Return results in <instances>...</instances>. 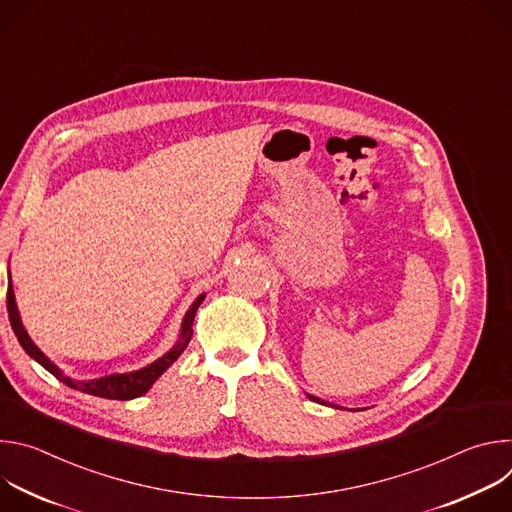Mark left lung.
I'll use <instances>...</instances> for the list:
<instances>
[{
	"instance_id": "8db88e82",
	"label": "left lung",
	"mask_w": 512,
	"mask_h": 512,
	"mask_svg": "<svg viewBox=\"0 0 512 512\" xmlns=\"http://www.w3.org/2000/svg\"><path fill=\"white\" fill-rule=\"evenodd\" d=\"M312 401H316V403H322V405H326V401H322V399H318V397H314V395H308Z\"/></svg>"
}]
</instances>
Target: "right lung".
I'll list each match as a JSON object with an SVG mask.
<instances>
[{"instance_id":"1","label":"right lung","mask_w":512,"mask_h":512,"mask_svg":"<svg viewBox=\"0 0 512 512\" xmlns=\"http://www.w3.org/2000/svg\"><path fill=\"white\" fill-rule=\"evenodd\" d=\"M202 300H204V294L194 300V304L190 306V310L186 312V316L182 320V330H180L178 342L162 358L154 360L152 364H148V367H143V369L133 371V373L107 375V377L91 379V381H77V379L66 377L56 367V364L32 342V338L28 336V332H26L22 320H20V312H18L16 296H14V287H12V277H10V283H8V316H10V324H12L14 334L18 336L22 348L30 354V358H34L38 364H42V367L48 373H52L60 383H64L70 389H77L81 393L103 397V399H117V401H129V399L141 397L143 393H148L150 387L164 375V371L170 369V364L176 362V358L184 352V348L188 346V342L192 338V322H194L196 310L202 304Z\"/></svg>"}]
</instances>
